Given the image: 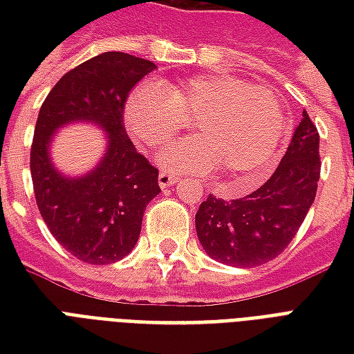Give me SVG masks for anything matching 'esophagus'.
<instances>
[{
	"instance_id": "esophagus-1",
	"label": "esophagus",
	"mask_w": 354,
	"mask_h": 354,
	"mask_svg": "<svg viewBox=\"0 0 354 354\" xmlns=\"http://www.w3.org/2000/svg\"><path fill=\"white\" fill-rule=\"evenodd\" d=\"M178 182V176L174 174H169V172H161L159 174V185H161V189H169L170 185H174Z\"/></svg>"
}]
</instances>
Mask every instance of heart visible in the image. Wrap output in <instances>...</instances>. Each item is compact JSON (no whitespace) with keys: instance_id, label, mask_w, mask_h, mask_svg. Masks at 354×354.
Instances as JSON below:
<instances>
[{"instance_id":"1","label":"heart","mask_w":354,"mask_h":354,"mask_svg":"<svg viewBox=\"0 0 354 354\" xmlns=\"http://www.w3.org/2000/svg\"><path fill=\"white\" fill-rule=\"evenodd\" d=\"M124 127L142 146H167L192 121L197 136L162 151L172 172L233 174V192H245L271 172L286 140V119L277 96L231 73H205L176 85L147 81L124 102Z\"/></svg>"}]
</instances>
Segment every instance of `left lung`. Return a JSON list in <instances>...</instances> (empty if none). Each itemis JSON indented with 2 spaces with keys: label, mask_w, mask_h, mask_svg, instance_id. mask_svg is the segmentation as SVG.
I'll list each match as a JSON object with an SVG mask.
<instances>
[{
  "label": "left lung",
  "mask_w": 354,
  "mask_h": 354,
  "mask_svg": "<svg viewBox=\"0 0 354 354\" xmlns=\"http://www.w3.org/2000/svg\"><path fill=\"white\" fill-rule=\"evenodd\" d=\"M320 178L319 132L304 111L286 153L273 176L241 199L212 193L201 203L195 230L212 260L256 267L274 260L296 237L311 208Z\"/></svg>",
  "instance_id": "left-lung-1"
}]
</instances>
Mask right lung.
<instances>
[{"label":"right lung","mask_w":354,"mask_h":354,"mask_svg":"<svg viewBox=\"0 0 354 354\" xmlns=\"http://www.w3.org/2000/svg\"><path fill=\"white\" fill-rule=\"evenodd\" d=\"M153 70L146 58L102 53L62 75L39 109L30 153L37 208L53 237L85 263L129 256L147 203L161 192L159 170L136 151L123 123L129 93ZM75 122L100 128L106 146L93 169L70 177L52 162L50 146L60 128Z\"/></svg>","instance_id":"obj_1"}]
</instances>
